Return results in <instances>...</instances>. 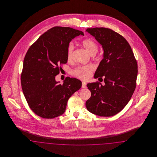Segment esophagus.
Segmentation results:
<instances>
[{
    "instance_id": "obj_1",
    "label": "esophagus",
    "mask_w": 157,
    "mask_h": 157,
    "mask_svg": "<svg viewBox=\"0 0 157 157\" xmlns=\"http://www.w3.org/2000/svg\"><path fill=\"white\" fill-rule=\"evenodd\" d=\"M82 88H86V83L85 82H82Z\"/></svg>"
}]
</instances>
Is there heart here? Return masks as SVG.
I'll use <instances>...</instances> for the list:
<instances>
[{
  "label": "heart",
  "instance_id": "obj_1",
  "mask_svg": "<svg viewBox=\"0 0 157 157\" xmlns=\"http://www.w3.org/2000/svg\"><path fill=\"white\" fill-rule=\"evenodd\" d=\"M82 45L86 51L90 53V55H95L97 52L98 47L97 43L92 39L88 38L83 40ZM74 47L72 44L68 45L67 50V61L70 62L72 59V54ZM95 68L93 65H87L78 67L74 69L71 71V74L78 79L81 80H88L90 79V76L94 72Z\"/></svg>",
  "mask_w": 157,
  "mask_h": 157
}]
</instances>
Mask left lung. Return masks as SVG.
<instances>
[{
	"label": "left lung",
	"instance_id": "8db88e82",
	"mask_svg": "<svg viewBox=\"0 0 157 157\" xmlns=\"http://www.w3.org/2000/svg\"><path fill=\"white\" fill-rule=\"evenodd\" d=\"M86 31L104 49L94 77L104 81L88 83L91 97L86 102L90 112L100 117H112L127 105L132 97L138 74V65L127 40L118 33L105 28H88Z\"/></svg>",
	"mask_w": 157,
	"mask_h": 157
}]
</instances>
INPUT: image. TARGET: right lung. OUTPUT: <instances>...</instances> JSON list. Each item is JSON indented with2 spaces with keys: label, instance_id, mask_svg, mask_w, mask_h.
I'll list each match as a JSON object with an SVG mask.
<instances>
[{
  "label": "right lung",
  "instance_id": "obj_1",
  "mask_svg": "<svg viewBox=\"0 0 157 157\" xmlns=\"http://www.w3.org/2000/svg\"><path fill=\"white\" fill-rule=\"evenodd\" d=\"M83 32L69 27L55 26L31 45L23 60L21 74L23 93L32 111L52 119L62 115L69 98L82 82L67 77L63 84L55 81L61 65L67 63V50L72 39Z\"/></svg>",
  "mask_w": 157,
  "mask_h": 157
}]
</instances>
